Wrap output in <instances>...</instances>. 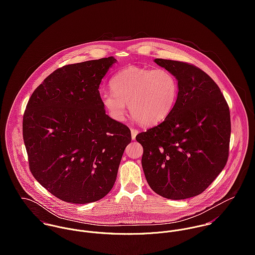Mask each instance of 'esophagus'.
<instances>
[{"label": "esophagus", "mask_w": 255, "mask_h": 255, "mask_svg": "<svg viewBox=\"0 0 255 255\" xmlns=\"http://www.w3.org/2000/svg\"><path fill=\"white\" fill-rule=\"evenodd\" d=\"M130 131H131V138H132V139H135V136L137 135L138 130L135 129V128H130Z\"/></svg>", "instance_id": "obj_1"}]
</instances>
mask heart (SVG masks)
I'll return each instance as SVG.
<instances>
[{"instance_id": "heart-1", "label": "heart", "mask_w": 255, "mask_h": 255, "mask_svg": "<svg viewBox=\"0 0 255 255\" xmlns=\"http://www.w3.org/2000/svg\"><path fill=\"white\" fill-rule=\"evenodd\" d=\"M113 93L101 95V104L111 119L123 122L128 109L143 126H154L164 121L174 108L179 84L173 73L164 69L150 70L128 67L110 81Z\"/></svg>"}]
</instances>
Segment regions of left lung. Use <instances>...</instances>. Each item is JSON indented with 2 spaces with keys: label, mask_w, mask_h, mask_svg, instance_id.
Wrapping results in <instances>:
<instances>
[{
  "label": "left lung",
  "mask_w": 255,
  "mask_h": 255,
  "mask_svg": "<svg viewBox=\"0 0 255 255\" xmlns=\"http://www.w3.org/2000/svg\"><path fill=\"white\" fill-rule=\"evenodd\" d=\"M155 63L178 79L169 116L136 135L149 186L169 199L202 193L227 164L231 137L229 105L216 82L194 65L164 59Z\"/></svg>",
  "instance_id": "left-lung-1"
}]
</instances>
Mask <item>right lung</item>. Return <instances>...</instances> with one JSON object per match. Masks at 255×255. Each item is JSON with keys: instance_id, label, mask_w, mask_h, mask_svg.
I'll return each instance as SVG.
<instances>
[{"instance_id": "obj_1", "label": "right lung", "mask_w": 255, "mask_h": 255, "mask_svg": "<svg viewBox=\"0 0 255 255\" xmlns=\"http://www.w3.org/2000/svg\"><path fill=\"white\" fill-rule=\"evenodd\" d=\"M113 57L64 66L48 75L29 98L22 135L29 169L57 198L97 201L117 179L130 129L106 115L99 85Z\"/></svg>"}]
</instances>
